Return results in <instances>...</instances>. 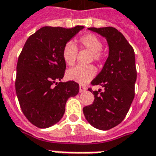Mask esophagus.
<instances>
[{"mask_svg": "<svg viewBox=\"0 0 156 156\" xmlns=\"http://www.w3.org/2000/svg\"><path fill=\"white\" fill-rule=\"evenodd\" d=\"M87 90V88H85L83 85H79V92L82 93V92H84Z\"/></svg>", "mask_w": 156, "mask_h": 156, "instance_id": "obj_1", "label": "esophagus"}]
</instances>
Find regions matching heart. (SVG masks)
Listing matches in <instances>:
<instances>
[{"label": "heart", "instance_id": "obj_1", "mask_svg": "<svg viewBox=\"0 0 156 156\" xmlns=\"http://www.w3.org/2000/svg\"><path fill=\"white\" fill-rule=\"evenodd\" d=\"M79 43L83 48L92 52V59L99 62L103 59L101 50L103 43L98 37L94 34H87L79 38ZM62 59L67 65L72 66L75 63L78 56V48L72 41L64 45L62 51ZM96 74V69L94 66H81L78 65L67 71V78L73 81L80 83H86L91 80Z\"/></svg>", "mask_w": 156, "mask_h": 156}]
</instances>
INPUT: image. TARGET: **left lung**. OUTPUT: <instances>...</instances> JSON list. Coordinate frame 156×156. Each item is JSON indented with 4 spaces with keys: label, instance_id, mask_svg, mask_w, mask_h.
<instances>
[{
    "label": "left lung",
    "instance_id": "left-lung-1",
    "mask_svg": "<svg viewBox=\"0 0 156 156\" xmlns=\"http://www.w3.org/2000/svg\"><path fill=\"white\" fill-rule=\"evenodd\" d=\"M106 38L108 57L104 68L91 82L104 90H88L94 95L92 105L83 108L89 124L101 130H108L124 120L134 98V84L137 78L134 51L124 35L117 29L89 27Z\"/></svg>",
    "mask_w": 156,
    "mask_h": 156
}]
</instances>
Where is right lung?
I'll return each mask as SVG.
<instances>
[{
  "mask_svg": "<svg viewBox=\"0 0 156 156\" xmlns=\"http://www.w3.org/2000/svg\"><path fill=\"white\" fill-rule=\"evenodd\" d=\"M83 28L43 27L29 37L22 48L16 65V92L23 114L37 127L58 123L67 100L79 92L76 82H61L66 69L62 51Z\"/></svg>",
  "mask_w": 156,
  "mask_h": 156,
  "instance_id": "1",
  "label": "right lung"
}]
</instances>
